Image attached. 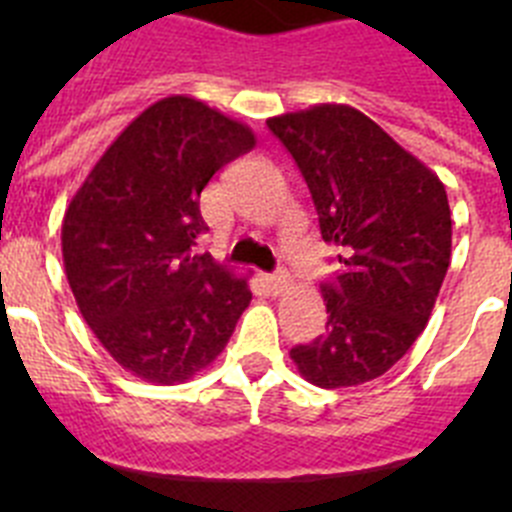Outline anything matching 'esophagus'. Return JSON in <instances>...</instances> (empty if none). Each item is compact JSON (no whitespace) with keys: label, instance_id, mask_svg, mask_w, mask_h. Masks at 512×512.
Segmentation results:
<instances>
[{"label":"esophagus","instance_id":"obj_1","mask_svg":"<svg viewBox=\"0 0 512 512\" xmlns=\"http://www.w3.org/2000/svg\"><path fill=\"white\" fill-rule=\"evenodd\" d=\"M264 284L271 295H282L284 289L289 287V279H287V274H266Z\"/></svg>","mask_w":512,"mask_h":512}]
</instances>
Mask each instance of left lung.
Here are the masks:
<instances>
[{"instance_id": "8db88e82", "label": "left lung", "mask_w": 512, "mask_h": 512, "mask_svg": "<svg viewBox=\"0 0 512 512\" xmlns=\"http://www.w3.org/2000/svg\"><path fill=\"white\" fill-rule=\"evenodd\" d=\"M300 166L320 235L343 266L325 282V333L289 351L325 390L382 377L423 333L451 264L446 187L377 122L348 104L266 120Z\"/></svg>"}]
</instances>
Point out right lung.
<instances>
[{"mask_svg":"<svg viewBox=\"0 0 512 512\" xmlns=\"http://www.w3.org/2000/svg\"><path fill=\"white\" fill-rule=\"evenodd\" d=\"M256 146L248 125L184 94L140 112L71 197L66 279L104 351L143 382L179 384L223 354L251 302L248 277L210 253L200 194Z\"/></svg>","mask_w":512,"mask_h":512,"instance_id":"1","label":"right lung"}]
</instances>
